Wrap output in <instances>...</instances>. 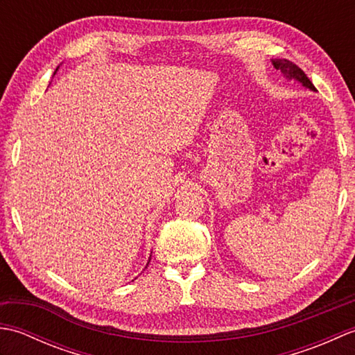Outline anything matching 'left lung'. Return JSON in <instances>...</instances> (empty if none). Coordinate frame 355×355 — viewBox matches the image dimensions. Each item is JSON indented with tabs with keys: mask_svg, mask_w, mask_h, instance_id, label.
Listing matches in <instances>:
<instances>
[{
	"mask_svg": "<svg viewBox=\"0 0 355 355\" xmlns=\"http://www.w3.org/2000/svg\"><path fill=\"white\" fill-rule=\"evenodd\" d=\"M273 65L276 67V70H281L288 79H296L299 82H302L304 87L315 92V87L311 84V80L308 79L304 70H300L296 64H293L288 59H277V61H273Z\"/></svg>",
	"mask_w": 355,
	"mask_h": 355,
	"instance_id": "left-lung-1",
	"label": "left lung"
}]
</instances>
